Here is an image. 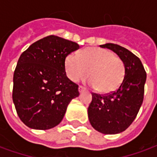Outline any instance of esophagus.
<instances>
[{
	"label": "esophagus",
	"instance_id": "esophagus-1",
	"mask_svg": "<svg viewBox=\"0 0 157 157\" xmlns=\"http://www.w3.org/2000/svg\"><path fill=\"white\" fill-rule=\"evenodd\" d=\"M79 92H85L86 91V88L85 87H83L82 86H79Z\"/></svg>",
	"mask_w": 157,
	"mask_h": 157
}]
</instances>
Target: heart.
Masks as SVG:
<instances>
[{"mask_svg":"<svg viewBox=\"0 0 157 157\" xmlns=\"http://www.w3.org/2000/svg\"><path fill=\"white\" fill-rule=\"evenodd\" d=\"M65 65L71 81L79 82L89 75V85L101 93H109L118 89L126 73L124 60L105 48H86L80 55L71 53L65 59Z\"/></svg>","mask_w":157,"mask_h":157,"instance_id":"b5f03b06","label":"heart"}]
</instances>
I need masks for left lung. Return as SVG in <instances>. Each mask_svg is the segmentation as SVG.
I'll use <instances>...</instances> for the list:
<instances>
[{"instance_id": "1", "label": "left lung", "mask_w": 157, "mask_h": 157, "mask_svg": "<svg viewBox=\"0 0 157 157\" xmlns=\"http://www.w3.org/2000/svg\"><path fill=\"white\" fill-rule=\"evenodd\" d=\"M116 53L124 60L126 73L124 81L114 92L107 94L92 93L88 118L96 130L105 135L124 131L135 120L144 100L146 72L140 59L120 45H100Z\"/></svg>"}]
</instances>
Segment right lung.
Listing matches in <instances>:
<instances>
[{"instance_id": "1", "label": "right lung", "mask_w": 157, "mask_h": 157, "mask_svg": "<svg viewBox=\"0 0 157 157\" xmlns=\"http://www.w3.org/2000/svg\"><path fill=\"white\" fill-rule=\"evenodd\" d=\"M78 44L49 35L22 52L13 75L12 100L22 123L45 130L58 125L67 106L79 96L78 85L66 76L65 61Z\"/></svg>"}]
</instances>
